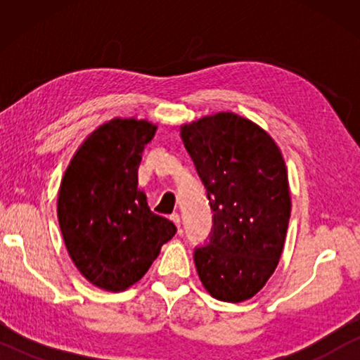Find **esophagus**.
Listing matches in <instances>:
<instances>
[{
	"label": "esophagus",
	"instance_id": "1",
	"mask_svg": "<svg viewBox=\"0 0 360 360\" xmlns=\"http://www.w3.org/2000/svg\"><path fill=\"white\" fill-rule=\"evenodd\" d=\"M170 219L174 221L176 228H179V231H181V229H180V214H179V213H174V214H170Z\"/></svg>",
	"mask_w": 360,
	"mask_h": 360
}]
</instances>
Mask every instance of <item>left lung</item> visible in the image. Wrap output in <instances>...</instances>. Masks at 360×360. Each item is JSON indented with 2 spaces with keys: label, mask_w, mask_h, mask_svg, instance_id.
<instances>
[{
  "label": "left lung",
  "mask_w": 360,
  "mask_h": 360,
  "mask_svg": "<svg viewBox=\"0 0 360 360\" xmlns=\"http://www.w3.org/2000/svg\"><path fill=\"white\" fill-rule=\"evenodd\" d=\"M213 211V228L193 260L203 287L221 302L252 298L277 267L290 219L283 157L267 132L234 112L181 127Z\"/></svg>",
  "instance_id": "1"
}]
</instances>
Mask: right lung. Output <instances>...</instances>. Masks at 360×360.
<instances>
[{
	"instance_id": "1",
	"label": "right lung",
	"mask_w": 360,
	"mask_h": 360,
	"mask_svg": "<svg viewBox=\"0 0 360 360\" xmlns=\"http://www.w3.org/2000/svg\"><path fill=\"white\" fill-rule=\"evenodd\" d=\"M155 129L147 121L106 122L63 175L57 201L63 240L80 274L103 290L121 292L141 280L176 233L137 188L142 152Z\"/></svg>"
}]
</instances>
